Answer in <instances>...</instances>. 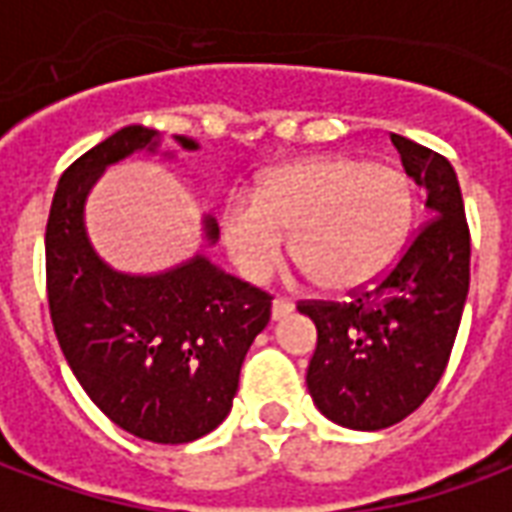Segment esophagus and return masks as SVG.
Listing matches in <instances>:
<instances>
[{
  "label": "esophagus",
  "instance_id": "obj_1",
  "mask_svg": "<svg viewBox=\"0 0 512 512\" xmlns=\"http://www.w3.org/2000/svg\"><path fill=\"white\" fill-rule=\"evenodd\" d=\"M290 312H293V301L285 299V296H277V299H274V304H271V315H274V321L288 318Z\"/></svg>",
  "mask_w": 512,
  "mask_h": 512
}]
</instances>
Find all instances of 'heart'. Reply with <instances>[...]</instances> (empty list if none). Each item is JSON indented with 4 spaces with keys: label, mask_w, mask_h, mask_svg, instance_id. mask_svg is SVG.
Returning <instances> with one entry per match:
<instances>
[{
    "label": "heart",
    "mask_w": 512,
    "mask_h": 512,
    "mask_svg": "<svg viewBox=\"0 0 512 512\" xmlns=\"http://www.w3.org/2000/svg\"><path fill=\"white\" fill-rule=\"evenodd\" d=\"M414 189L392 164L348 156L290 161L257 180L252 200L224 208V241L249 279H266L285 257L326 290H359L384 277L406 246Z\"/></svg>",
    "instance_id": "heart-1"
}]
</instances>
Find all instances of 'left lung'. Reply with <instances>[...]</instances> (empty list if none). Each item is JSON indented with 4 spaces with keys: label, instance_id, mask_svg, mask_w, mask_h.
<instances>
[{
    "label": "left lung",
    "instance_id": "1",
    "mask_svg": "<svg viewBox=\"0 0 512 512\" xmlns=\"http://www.w3.org/2000/svg\"><path fill=\"white\" fill-rule=\"evenodd\" d=\"M403 167L428 191L430 219L373 288L351 301H299L318 329L307 389L323 417L381 430L417 411L450 362L469 293V224L455 169L392 134Z\"/></svg>",
    "mask_w": 512,
    "mask_h": 512
}]
</instances>
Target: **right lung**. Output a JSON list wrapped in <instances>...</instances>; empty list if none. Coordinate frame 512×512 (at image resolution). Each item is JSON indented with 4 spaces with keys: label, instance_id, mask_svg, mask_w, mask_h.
Returning a JSON list of instances; mask_svg holds the SVG:
<instances>
[{
    "label": "right lung",
    "instance_id": "obj_1",
    "mask_svg": "<svg viewBox=\"0 0 512 512\" xmlns=\"http://www.w3.org/2000/svg\"><path fill=\"white\" fill-rule=\"evenodd\" d=\"M156 145L158 131L126 126L62 172L46 222V290L62 354L95 406L136 439L186 444L230 414L246 351L271 321V296L202 255L156 277L117 274L95 255L84 233L87 191L109 164ZM205 235L216 241L213 219Z\"/></svg>",
    "mask_w": 512,
    "mask_h": 512
}]
</instances>
